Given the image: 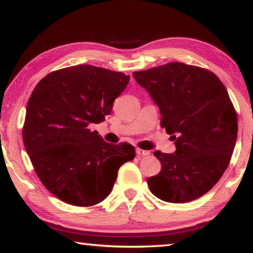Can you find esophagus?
<instances>
[{"label": "esophagus", "instance_id": "obj_1", "mask_svg": "<svg viewBox=\"0 0 253 253\" xmlns=\"http://www.w3.org/2000/svg\"><path fill=\"white\" fill-rule=\"evenodd\" d=\"M136 154H137V156H140V157H145V156L150 155V151L143 150V149H137Z\"/></svg>", "mask_w": 253, "mask_h": 253}]
</instances>
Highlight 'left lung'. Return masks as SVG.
Masks as SVG:
<instances>
[{"instance_id": "left-lung-1", "label": "left lung", "mask_w": 253, "mask_h": 253, "mask_svg": "<svg viewBox=\"0 0 253 253\" xmlns=\"http://www.w3.org/2000/svg\"><path fill=\"white\" fill-rule=\"evenodd\" d=\"M161 110V126L176 145L174 154L155 151L162 164L148 177L162 201L187 203L212 189L225 173L237 137V116L226 87L214 73L184 63L133 73Z\"/></svg>"}]
</instances>
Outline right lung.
<instances>
[{
    "label": "right lung",
    "instance_id": "add662e5",
    "mask_svg": "<svg viewBox=\"0 0 253 253\" xmlns=\"http://www.w3.org/2000/svg\"><path fill=\"white\" fill-rule=\"evenodd\" d=\"M129 76L92 65L49 73L27 103L25 149L42 184L60 201L92 206L109 196L119 167L135 157L133 145L110 144L91 124L104 122Z\"/></svg>",
    "mask_w": 253,
    "mask_h": 253
}]
</instances>
